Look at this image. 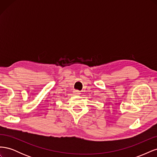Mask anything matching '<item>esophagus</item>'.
Wrapping results in <instances>:
<instances>
[{"label":"esophagus","instance_id":"esophagus-1","mask_svg":"<svg viewBox=\"0 0 157 157\" xmlns=\"http://www.w3.org/2000/svg\"><path fill=\"white\" fill-rule=\"evenodd\" d=\"M74 94H80V92L78 91V90H75V91H74Z\"/></svg>","mask_w":157,"mask_h":157}]
</instances>
